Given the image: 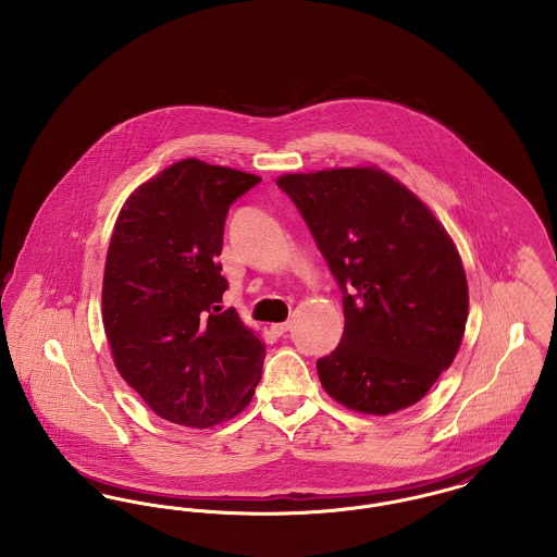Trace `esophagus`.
I'll return each instance as SVG.
<instances>
[{
    "mask_svg": "<svg viewBox=\"0 0 557 557\" xmlns=\"http://www.w3.org/2000/svg\"><path fill=\"white\" fill-rule=\"evenodd\" d=\"M290 327H293L290 322H282V324H273V326H271V332H273L275 336H284Z\"/></svg>",
    "mask_w": 557,
    "mask_h": 557,
    "instance_id": "esophagus-1",
    "label": "esophagus"
}]
</instances>
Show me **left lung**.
<instances>
[{"label":"left lung","instance_id":"1","mask_svg":"<svg viewBox=\"0 0 557 557\" xmlns=\"http://www.w3.org/2000/svg\"><path fill=\"white\" fill-rule=\"evenodd\" d=\"M277 187L343 295V338L318 360L327 395L366 414L417 404L450 368L467 324V277L453 239L379 168L284 174Z\"/></svg>","mask_w":557,"mask_h":557}]
</instances>
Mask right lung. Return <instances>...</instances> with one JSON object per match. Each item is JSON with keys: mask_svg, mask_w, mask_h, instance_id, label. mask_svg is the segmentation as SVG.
I'll use <instances>...</instances> for the list:
<instances>
[{"mask_svg": "<svg viewBox=\"0 0 557 557\" xmlns=\"http://www.w3.org/2000/svg\"><path fill=\"white\" fill-rule=\"evenodd\" d=\"M261 178L181 160L132 194L111 235L102 324L120 374L176 425L239 414L259 385L261 338L223 309L221 275L231 203Z\"/></svg>", "mask_w": 557, "mask_h": 557, "instance_id": "add662e5", "label": "right lung"}]
</instances>
